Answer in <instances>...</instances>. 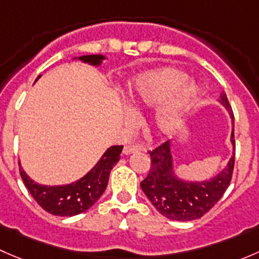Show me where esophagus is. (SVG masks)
Listing matches in <instances>:
<instances>
[{
  "label": "esophagus",
  "mask_w": 259,
  "mask_h": 259,
  "mask_svg": "<svg viewBox=\"0 0 259 259\" xmlns=\"http://www.w3.org/2000/svg\"><path fill=\"white\" fill-rule=\"evenodd\" d=\"M138 150H140V146L125 145L124 149H122V153H124V154H133V153H137Z\"/></svg>",
  "instance_id": "obj_1"
}]
</instances>
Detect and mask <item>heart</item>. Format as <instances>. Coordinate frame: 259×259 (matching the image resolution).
Here are the masks:
<instances>
[{"instance_id": "obj_1", "label": "heart", "mask_w": 259, "mask_h": 259, "mask_svg": "<svg viewBox=\"0 0 259 259\" xmlns=\"http://www.w3.org/2000/svg\"><path fill=\"white\" fill-rule=\"evenodd\" d=\"M188 80L189 76L176 67L140 75L127 94V105L134 111L160 105L153 117V127L159 134H170L199 95V89Z\"/></svg>"}]
</instances>
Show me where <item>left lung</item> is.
<instances>
[{
  "instance_id": "obj_1",
  "label": "left lung",
  "mask_w": 259,
  "mask_h": 259,
  "mask_svg": "<svg viewBox=\"0 0 259 259\" xmlns=\"http://www.w3.org/2000/svg\"><path fill=\"white\" fill-rule=\"evenodd\" d=\"M221 100L233 119V110L224 93L221 94ZM232 143L236 148L234 129ZM148 153L150 154V170L140 183V187L156 210L169 219L188 222L200 218L217 204L231 184L236 160L234 155L228 166L215 178L208 182L185 183L171 176V155L168 142L161 143Z\"/></svg>"
}]
</instances>
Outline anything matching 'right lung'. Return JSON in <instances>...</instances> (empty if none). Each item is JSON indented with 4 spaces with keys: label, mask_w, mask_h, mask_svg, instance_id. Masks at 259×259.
<instances>
[{
    "label": "right lung",
    "mask_w": 259,
    "mask_h": 259,
    "mask_svg": "<svg viewBox=\"0 0 259 259\" xmlns=\"http://www.w3.org/2000/svg\"><path fill=\"white\" fill-rule=\"evenodd\" d=\"M104 56L90 55L80 60L91 65L100 64ZM122 145L109 148L99 163L82 179L69 185L48 187L31 180L20 166V176L26 188L42 209L54 215L72 217L88 210L103 195L108 185L109 176L115 164L119 161Z\"/></svg>",
    "instance_id": "obj_1"
}]
</instances>
